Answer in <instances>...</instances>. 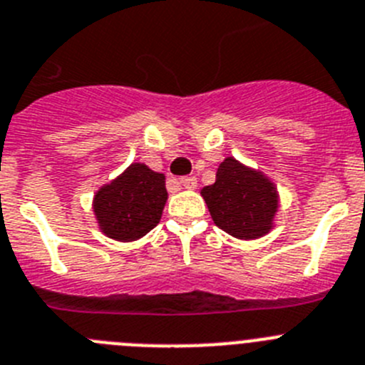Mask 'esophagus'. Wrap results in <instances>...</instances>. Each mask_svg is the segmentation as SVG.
Wrapping results in <instances>:
<instances>
[{"label":"esophagus","mask_w":365,"mask_h":365,"mask_svg":"<svg viewBox=\"0 0 365 365\" xmlns=\"http://www.w3.org/2000/svg\"><path fill=\"white\" fill-rule=\"evenodd\" d=\"M180 183H182L185 189H196L198 180H196V176H183V178H180Z\"/></svg>","instance_id":"esophagus-1"}]
</instances>
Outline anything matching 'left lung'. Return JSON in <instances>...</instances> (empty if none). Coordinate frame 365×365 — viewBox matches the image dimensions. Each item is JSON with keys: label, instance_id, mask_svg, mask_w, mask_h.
Returning a JSON list of instances; mask_svg holds the SVG:
<instances>
[{"label": "left lung", "instance_id": "obj_1", "mask_svg": "<svg viewBox=\"0 0 365 365\" xmlns=\"http://www.w3.org/2000/svg\"><path fill=\"white\" fill-rule=\"evenodd\" d=\"M212 222L240 240L267 235L278 211L277 189L262 173L225 158L218 167L216 182L202 189Z\"/></svg>", "mask_w": 365, "mask_h": 365}]
</instances>
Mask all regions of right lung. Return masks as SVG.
<instances>
[{
  "label": "right lung",
  "instance_id": "obj_1",
  "mask_svg": "<svg viewBox=\"0 0 365 365\" xmlns=\"http://www.w3.org/2000/svg\"><path fill=\"white\" fill-rule=\"evenodd\" d=\"M165 202V176L143 163H133L123 175L98 190L94 215L109 238L133 242L158 225Z\"/></svg>",
  "mask_w": 365,
  "mask_h": 365
}]
</instances>
